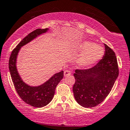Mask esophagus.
I'll use <instances>...</instances> for the list:
<instances>
[{
  "label": "esophagus",
  "instance_id": "1",
  "mask_svg": "<svg viewBox=\"0 0 130 130\" xmlns=\"http://www.w3.org/2000/svg\"><path fill=\"white\" fill-rule=\"evenodd\" d=\"M71 74V72L69 70H65L64 71V76H70Z\"/></svg>",
  "mask_w": 130,
  "mask_h": 130
}]
</instances>
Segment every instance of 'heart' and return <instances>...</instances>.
Masks as SVG:
<instances>
[{"label":"heart","instance_id":"1","mask_svg":"<svg viewBox=\"0 0 130 130\" xmlns=\"http://www.w3.org/2000/svg\"><path fill=\"white\" fill-rule=\"evenodd\" d=\"M76 50L82 53L77 60V64L82 68L88 67L98 62L104 53L103 48L92 42L85 40L80 42Z\"/></svg>","mask_w":130,"mask_h":130}]
</instances>
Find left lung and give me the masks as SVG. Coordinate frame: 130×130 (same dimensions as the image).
I'll list each match as a JSON object with an SVG mask.
<instances>
[{
    "label": "left lung",
    "mask_w": 130,
    "mask_h": 130,
    "mask_svg": "<svg viewBox=\"0 0 130 130\" xmlns=\"http://www.w3.org/2000/svg\"><path fill=\"white\" fill-rule=\"evenodd\" d=\"M103 59L92 68L76 70L73 86L74 98L85 108H92L103 101L110 92L119 75L115 53L106 44Z\"/></svg>",
    "instance_id": "1"
}]
</instances>
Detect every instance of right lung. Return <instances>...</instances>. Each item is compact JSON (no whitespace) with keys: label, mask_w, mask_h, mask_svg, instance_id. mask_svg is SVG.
I'll use <instances>...</instances> for the list:
<instances>
[{"label":"right lung","mask_w":130,"mask_h":130,"mask_svg":"<svg viewBox=\"0 0 130 130\" xmlns=\"http://www.w3.org/2000/svg\"><path fill=\"white\" fill-rule=\"evenodd\" d=\"M48 30V28L38 29L29 34L13 49L9 60V72L17 92L25 103L36 108L46 106L51 101L55 93L56 87L63 78V71L54 74L40 85L31 86L25 83L20 77L17 68V61L22 47L46 33Z\"/></svg>","instance_id":"right-lung-1"}]
</instances>
